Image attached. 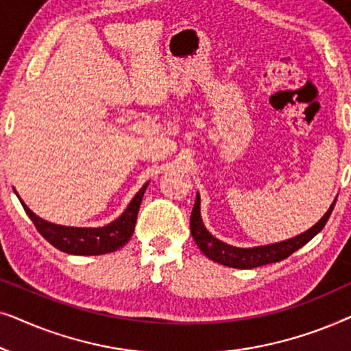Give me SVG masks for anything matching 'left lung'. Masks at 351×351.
<instances>
[{
	"mask_svg": "<svg viewBox=\"0 0 351 351\" xmlns=\"http://www.w3.org/2000/svg\"><path fill=\"white\" fill-rule=\"evenodd\" d=\"M335 206V201L330 206L328 213L323 215V219L319 220L315 227L306 230L305 233L299 234V237L287 239V241L276 243V244H268V246L261 247H251V249H241V247H233L228 246L222 241H219L217 238H214L208 230L204 228L203 220L199 215V195H196V201L190 215V230L191 237L198 244V247L203 251V254L210 261L222 263V265L232 267V268H256L267 265V263H275L280 262L282 258H287L292 252H295L297 249L305 246L311 238L316 237L321 230L324 228L326 222H328L332 209Z\"/></svg>",
	"mask_w": 351,
	"mask_h": 351,
	"instance_id": "1",
	"label": "left lung"
}]
</instances>
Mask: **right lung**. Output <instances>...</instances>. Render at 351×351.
<instances>
[{"label": "right lung", "mask_w": 351, "mask_h": 351, "mask_svg": "<svg viewBox=\"0 0 351 351\" xmlns=\"http://www.w3.org/2000/svg\"><path fill=\"white\" fill-rule=\"evenodd\" d=\"M147 185L148 182L134 196V199L129 203L121 217L102 228L62 227V225L46 222V220L33 214L22 199L21 203L28 217L35 223L38 232L41 233V237L47 239L59 251L73 254V256H100V254L117 251L131 239Z\"/></svg>", "instance_id": "1"}]
</instances>
